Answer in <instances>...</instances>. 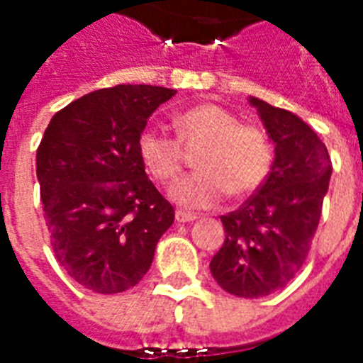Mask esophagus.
<instances>
[{"label":"esophagus","mask_w":363,"mask_h":363,"mask_svg":"<svg viewBox=\"0 0 363 363\" xmlns=\"http://www.w3.org/2000/svg\"><path fill=\"white\" fill-rule=\"evenodd\" d=\"M198 218V216L194 215V213H186V211H177L175 213V220L181 222V224H184V222H194Z\"/></svg>","instance_id":"esophagus-1"}]
</instances>
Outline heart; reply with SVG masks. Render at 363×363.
<instances>
[{"label": "heart", "mask_w": 363, "mask_h": 363, "mask_svg": "<svg viewBox=\"0 0 363 363\" xmlns=\"http://www.w3.org/2000/svg\"><path fill=\"white\" fill-rule=\"evenodd\" d=\"M177 137L156 128L139 135V156L147 171L162 184L179 179L186 150L196 152L199 171L173 186L177 203L192 209L213 207L228 192L247 198L262 188L273 167V145L264 128L241 124L238 115L216 104H201L173 118Z\"/></svg>", "instance_id": "1"}]
</instances>
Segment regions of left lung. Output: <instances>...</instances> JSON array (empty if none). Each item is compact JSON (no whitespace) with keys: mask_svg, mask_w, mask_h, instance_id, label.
Masks as SVG:
<instances>
[{"mask_svg":"<svg viewBox=\"0 0 363 363\" xmlns=\"http://www.w3.org/2000/svg\"><path fill=\"white\" fill-rule=\"evenodd\" d=\"M275 143L267 181L238 211L222 215L226 241L211 273L238 298H264L292 281L307 259L332 177L326 145L301 118L250 98Z\"/></svg>","mask_w":363,"mask_h":363,"instance_id":"1","label":"left lung"}]
</instances>
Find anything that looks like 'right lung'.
Wrapping results in <instances>:
<instances>
[{"instance_id": "1", "label": "right lung", "mask_w": 363, "mask_h": 363, "mask_svg": "<svg viewBox=\"0 0 363 363\" xmlns=\"http://www.w3.org/2000/svg\"><path fill=\"white\" fill-rule=\"evenodd\" d=\"M173 96L175 90L148 84L96 90L58 111L37 147L52 252L92 292L135 286L175 220L137 147L148 116Z\"/></svg>"}]
</instances>
